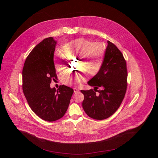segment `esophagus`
<instances>
[{
    "label": "esophagus",
    "instance_id": "obj_1",
    "mask_svg": "<svg viewBox=\"0 0 158 158\" xmlns=\"http://www.w3.org/2000/svg\"><path fill=\"white\" fill-rule=\"evenodd\" d=\"M73 91H74V92H75V93H77V92H79V91H80V89H78V88H73Z\"/></svg>",
    "mask_w": 158,
    "mask_h": 158
}]
</instances>
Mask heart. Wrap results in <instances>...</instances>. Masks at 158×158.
Returning <instances> with one entry per match:
<instances>
[{"label": "heart", "instance_id": "1", "mask_svg": "<svg viewBox=\"0 0 158 158\" xmlns=\"http://www.w3.org/2000/svg\"><path fill=\"white\" fill-rule=\"evenodd\" d=\"M68 55L79 56L80 61L78 69L86 72L89 76H94L98 73L102 66L105 48L100 43H94L85 39H78L67 44L63 48ZM64 56L61 53H57L54 58L55 68L57 72L63 73L65 71ZM85 80L83 73L64 75L62 78V83L66 85L80 83Z\"/></svg>", "mask_w": 158, "mask_h": 158}]
</instances>
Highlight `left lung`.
Masks as SVG:
<instances>
[{"instance_id": "left-lung-1", "label": "left lung", "mask_w": 158, "mask_h": 158, "mask_svg": "<svg viewBox=\"0 0 158 158\" xmlns=\"http://www.w3.org/2000/svg\"><path fill=\"white\" fill-rule=\"evenodd\" d=\"M126 61L122 52L110 41L98 73L88 82L94 90H81L82 106L86 114L96 120L108 118L121 105L127 88ZM100 88V90L97 89ZM98 91V93H96Z\"/></svg>"}]
</instances>
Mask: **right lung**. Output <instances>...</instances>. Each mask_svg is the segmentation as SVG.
Here are the masks:
<instances>
[{
  "instance_id": "obj_1",
  "label": "right lung",
  "mask_w": 158,
  "mask_h": 158,
  "mask_svg": "<svg viewBox=\"0 0 158 158\" xmlns=\"http://www.w3.org/2000/svg\"><path fill=\"white\" fill-rule=\"evenodd\" d=\"M56 41L45 38L31 50L23 70V89L27 101L39 117L48 122L61 118L68 110L73 90L60 85L56 90L50 86L57 78L53 62Z\"/></svg>"
}]
</instances>
